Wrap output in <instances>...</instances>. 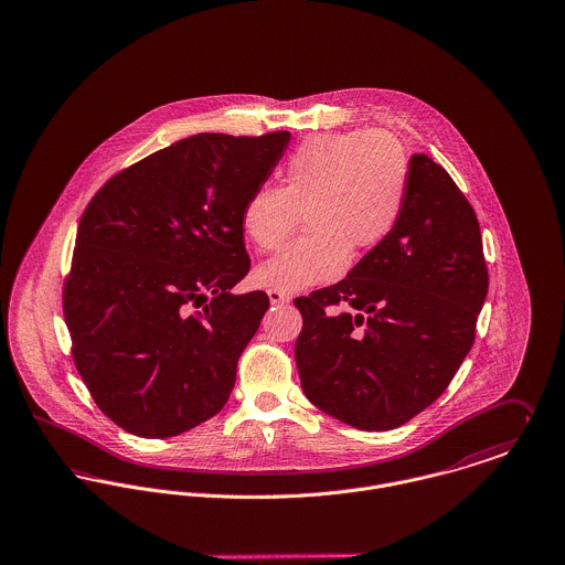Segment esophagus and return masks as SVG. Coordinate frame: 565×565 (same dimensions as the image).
I'll return each mask as SVG.
<instances>
[{
    "instance_id": "34e87169",
    "label": "esophagus",
    "mask_w": 565,
    "mask_h": 565,
    "mask_svg": "<svg viewBox=\"0 0 565 565\" xmlns=\"http://www.w3.org/2000/svg\"><path fill=\"white\" fill-rule=\"evenodd\" d=\"M268 299H270V303L273 306H281V303H288L290 301V297L288 295H284V292H279V290H268Z\"/></svg>"
}]
</instances>
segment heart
<instances>
[{
	"instance_id": "1",
	"label": "heart",
	"mask_w": 565,
	"mask_h": 565,
	"mask_svg": "<svg viewBox=\"0 0 565 565\" xmlns=\"http://www.w3.org/2000/svg\"><path fill=\"white\" fill-rule=\"evenodd\" d=\"M409 194V158L385 129L308 138L288 160L281 186H257L241 225L257 252L277 249L306 212L308 232L262 262L253 277L286 295L338 279L351 257L379 249L396 230Z\"/></svg>"
}]
</instances>
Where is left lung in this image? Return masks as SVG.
<instances>
[{
  "label": "left lung",
  "instance_id": "8db88e82",
  "mask_svg": "<svg viewBox=\"0 0 565 565\" xmlns=\"http://www.w3.org/2000/svg\"><path fill=\"white\" fill-rule=\"evenodd\" d=\"M488 284L470 201L444 167L414 153L394 234L342 281L295 299L306 396L355 429L405 425L438 401L468 355Z\"/></svg>",
  "mask_w": 565,
  "mask_h": 565
}]
</instances>
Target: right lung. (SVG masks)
Instances as JSON below:
<instances>
[{"label": "right lung", "mask_w": 565, "mask_h": 565, "mask_svg": "<svg viewBox=\"0 0 565 565\" xmlns=\"http://www.w3.org/2000/svg\"><path fill=\"white\" fill-rule=\"evenodd\" d=\"M288 131L196 134L113 175L86 205L63 310L97 407L140 438H171L223 409L268 310L241 214Z\"/></svg>", "instance_id": "add662e5"}]
</instances>
